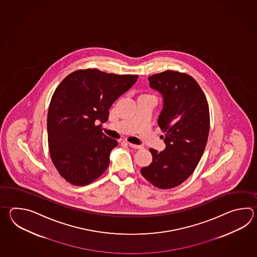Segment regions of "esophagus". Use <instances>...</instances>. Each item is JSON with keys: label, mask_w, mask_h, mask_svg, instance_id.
<instances>
[{"label": "esophagus", "mask_w": 257, "mask_h": 257, "mask_svg": "<svg viewBox=\"0 0 257 257\" xmlns=\"http://www.w3.org/2000/svg\"><path fill=\"white\" fill-rule=\"evenodd\" d=\"M127 144H128V146L131 148H133V149H142V145H136V144H133V143H131V142H127Z\"/></svg>", "instance_id": "obj_1"}]
</instances>
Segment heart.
I'll return each mask as SVG.
<instances>
[{
  "label": "heart",
  "mask_w": 257,
  "mask_h": 257,
  "mask_svg": "<svg viewBox=\"0 0 257 257\" xmlns=\"http://www.w3.org/2000/svg\"><path fill=\"white\" fill-rule=\"evenodd\" d=\"M148 95H150V94H148Z\"/></svg>",
  "instance_id": "1"
}]
</instances>
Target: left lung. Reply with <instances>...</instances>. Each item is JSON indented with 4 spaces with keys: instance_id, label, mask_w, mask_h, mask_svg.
Listing matches in <instances>:
<instances>
[{
    "instance_id": "obj_1",
    "label": "left lung",
    "mask_w": 257,
    "mask_h": 257,
    "mask_svg": "<svg viewBox=\"0 0 257 257\" xmlns=\"http://www.w3.org/2000/svg\"><path fill=\"white\" fill-rule=\"evenodd\" d=\"M150 86L164 96L158 125L165 150L150 149L153 162L142 176L160 189L179 186L193 174L202 157L209 133L208 100L193 77L165 71L149 77Z\"/></svg>"
}]
</instances>
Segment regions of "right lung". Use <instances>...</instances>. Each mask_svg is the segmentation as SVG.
<instances>
[{"label":"right lung","mask_w":257,"mask_h":257,"mask_svg":"<svg viewBox=\"0 0 257 257\" xmlns=\"http://www.w3.org/2000/svg\"><path fill=\"white\" fill-rule=\"evenodd\" d=\"M137 79L97 69L77 70L56 88L47 121L49 155L71 185H89L107 169L110 153L118 143L95 122L107 121L111 105Z\"/></svg>","instance_id":"1"}]
</instances>
